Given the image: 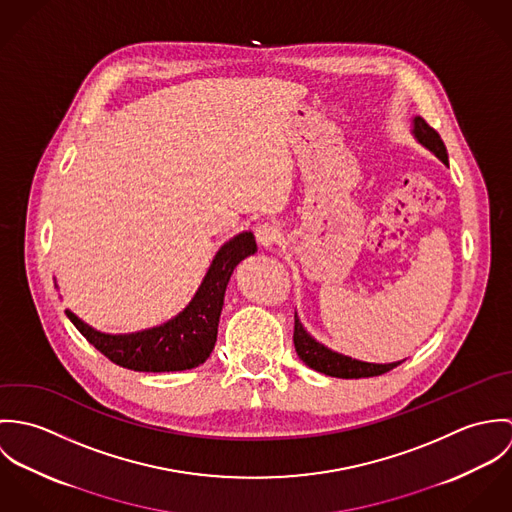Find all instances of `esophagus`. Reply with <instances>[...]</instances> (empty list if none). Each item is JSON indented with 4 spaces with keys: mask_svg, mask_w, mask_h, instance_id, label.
<instances>
[{
    "mask_svg": "<svg viewBox=\"0 0 512 512\" xmlns=\"http://www.w3.org/2000/svg\"><path fill=\"white\" fill-rule=\"evenodd\" d=\"M280 238H282V232H280V228L276 224L262 222V224L256 226V240L260 242V246L272 248Z\"/></svg>",
    "mask_w": 512,
    "mask_h": 512,
    "instance_id": "esophagus-1",
    "label": "esophagus"
}]
</instances>
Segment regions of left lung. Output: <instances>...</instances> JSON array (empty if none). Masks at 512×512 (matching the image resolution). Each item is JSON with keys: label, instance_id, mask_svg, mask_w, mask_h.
Listing matches in <instances>:
<instances>
[{"label": "left lung", "instance_id": "1", "mask_svg": "<svg viewBox=\"0 0 512 512\" xmlns=\"http://www.w3.org/2000/svg\"><path fill=\"white\" fill-rule=\"evenodd\" d=\"M412 136L416 138V142L420 146L426 147L428 151H432L443 165H449V157H447V149L443 146V140L439 138L438 132L434 128H430L426 124L424 118L414 116L412 118ZM293 345L297 351V357L317 372H323L327 376H337V378H368V376H378L384 374L388 370H392L394 366L400 365L402 361L396 363H366L353 359L349 355L337 353L329 347H325L323 343H319L315 337H311L307 333V329L303 327V323L299 321L297 313H295V327H293Z\"/></svg>", "mask_w": 512, "mask_h": 512}]
</instances>
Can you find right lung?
<instances>
[{
    "instance_id": "right-lung-1",
    "label": "right lung",
    "mask_w": 512,
    "mask_h": 512,
    "mask_svg": "<svg viewBox=\"0 0 512 512\" xmlns=\"http://www.w3.org/2000/svg\"><path fill=\"white\" fill-rule=\"evenodd\" d=\"M256 250V238L250 230L226 240L185 309L169 321L144 331L118 335L102 333L84 323L71 309L65 313L86 341L116 365L138 372L189 370L203 365L211 357L230 276L234 268L244 258L256 254Z\"/></svg>"
}]
</instances>
